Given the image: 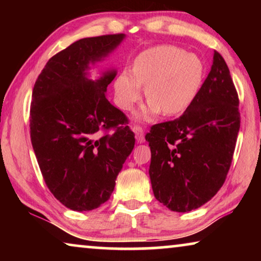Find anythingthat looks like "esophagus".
<instances>
[{"mask_svg": "<svg viewBox=\"0 0 261 261\" xmlns=\"http://www.w3.org/2000/svg\"><path fill=\"white\" fill-rule=\"evenodd\" d=\"M133 132L135 134V139H137V141L139 144H142V142L145 141V135H144V130H142V128L139 126H134Z\"/></svg>", "mask_w": 261, "mask_h": 261, "instance_id": "esophagus-1", "label": "esophagus"}]
</instances>
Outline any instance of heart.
Segmentation results:
<instances>
[{"instance_id": "b5f03b06", "label": "heart", "mask_w": 261, "mask_h": 261, "mask_svg": "<svg viewBox=\"0 0 261 261\" xmlns=\"http://www.w3.org/2000/svg\"><path fill=\"white\" fill-rule=\"evenodd\" d=\"M203 78L204 66L197 56L176 46H155L137 57L133 71L124 70L116 78V102L121 109L130 110L146 85L148 102L137 114L138 120H153L162 112L180 115L195 101Z\"/></svg>"}]
</instances>
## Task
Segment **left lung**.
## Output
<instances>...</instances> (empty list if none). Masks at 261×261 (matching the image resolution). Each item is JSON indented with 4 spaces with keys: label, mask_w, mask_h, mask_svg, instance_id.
Wrapping results in <instances>:
<instances>
[{
    "label": "left lung",
    "mask_w": 261,
    "mask_h": 261,
    "mask_svg": "<svg viewBox=\"0 0 261 261\" xmlns=\"http://www.w3.org/2000/svg\"><path fill=\"white\" fill-rule=\"evenodd\" d=\"M239 128L238 92L226 62L214 51L212 70L190 108L146 134L154 197L177 213L210 201L226 180Z\"/></svg>",
    "instance_id": "8db88e82"
}]
</instances>
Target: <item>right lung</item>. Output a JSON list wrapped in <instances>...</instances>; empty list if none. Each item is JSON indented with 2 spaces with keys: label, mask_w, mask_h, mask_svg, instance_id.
Returning <instances> with one entry per match:
<instances>
[{
  "label": "right lung",
  "mask_w": 261,
  "mask_h": 261,
  "mask_svg": "<svg viewBox=\"0 0 261 261\" xmlns=\"http://www.w3.org/2000/svg\"><path fill=\"white\" fill-rule=\"evenodd\" d=\"M126 34L81 39L46 64L33 88L31 140L49 191L74 212L107 202L134 148L127 117L106 97L116 69L90 78V70ZM110 129L112 133L105 135Z\"/></svg>",
  "instance_id": "right-lung-1"
}]
</instances>
